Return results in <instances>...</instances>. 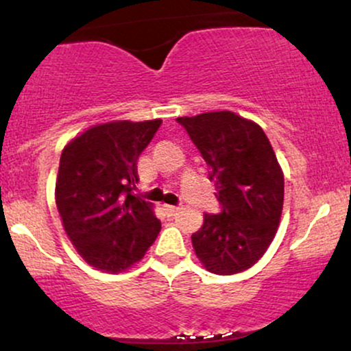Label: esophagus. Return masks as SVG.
I'll return each instance as SVG.
<instances>
[{
    "mask_svg": "<svg viewBox=\"0 0 351 351\" xmlns=\"http://www.w3.org/2000/svg\"><path fill=\"white\" fill-rule=\"evenodd\" d=\"M163 209H165V213H167L168 216H173V215H176V213L180 211V206H173V204H163Z\"/></svg>",
    "mask_w": 351,
    "mask_h": 351,
    "instance_id": "esophagus-1",
    "label": "esophagus"
}]
</instances>
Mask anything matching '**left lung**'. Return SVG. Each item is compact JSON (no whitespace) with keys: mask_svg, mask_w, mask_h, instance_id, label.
I'll use <instances>...</instances> for the list:
<instances>
[{"mask_svg":"<svg viewBox=\"0 0 351 351\" xmlns=\"http://www.w3.org/2000/svg\"><path fill=\"white\" fill-rule=\"evenodd\" d=\"M176 122L209 167L221 204L191 236L196 256L209 272H243L267 251L282 215L284 175L271 142L259 125L228 110Z\"/></svg>","mask_w":351,"mask_h":351,"instance_id":"left-lung-1","label":"left lung"}]
</instances>
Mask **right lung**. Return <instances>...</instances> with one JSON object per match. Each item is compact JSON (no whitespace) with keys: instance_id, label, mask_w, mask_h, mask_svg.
<instances>
[{"instance_id":"obj_1","label":"right lung","mask_w":351,"mask_h":351,"mask_svg":"<svg viewBox=\"0 0 351 351\" xmlns=\"http://www.w3.org/2000/svg\"><path fill=\"white\" fill-rule=\"evenodd\" d=\"M160 125V119L95 125L60 155V219L77 252L100 271L122 272L138 263L162 229L152 204L135 195L136 160Z\"/></svg>"}]
</instances>
